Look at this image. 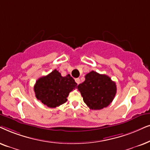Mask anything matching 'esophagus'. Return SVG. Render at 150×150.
Wrapping results in <instances>:
<instances>
[{"label":"esophagus","mask_w":150,"mask_h":150,"mask_svg":"<svg viewBox=\"0 0 150 150\" xmlns=\"http://www.w3.org/2000/svg\"><path fill=\"white\" fill-rule=\"evenodd\" d=\"M75 81H76V83H77V84H79V83H80V79L79 78H76L75 79Z\"/></svg>","instance_id":"34e87169"}]
</instances>
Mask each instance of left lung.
Listing matches in <instances>:
<instances>
[{
  "label": "left lung",
  "instance_id": "obj_1",
  "mask_svg": "<svg viewBox=\"0 0 150 150\" xmlns=\"http://www.w3.org/2000/svg\"><path fill=\"white\" fill-rule=\"evenodd\" d=\"M77 89L84 103L92 110L106 108L112 103L117 93V86L110 77L94 71L85 75V81L79 83Z\"/></svg>",
  "mask_w": 150,
  "mask_h": 150
}]
</instances>
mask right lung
Instances as JSON below:
<instances>
[{
	"label": "right lung",
	"instance_id": "add662e5",
	"mask_svg": "<svg viewBox=\"0 0 150 150\" xmlns=\"http://www.w3.org/2000/svg\"><path fill=\"white\" fill-rule=\"evenodd\" d=\"M71 75L62 77L55 69L49 75L38 79L34 86L38 100L49 108H56L67 102L70 92L77 86Z\"/></svg>",
	"mask_w": 150,
	"mask_h": 150
}]
</instances>
